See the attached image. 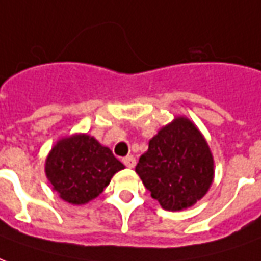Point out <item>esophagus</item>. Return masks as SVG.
<instances>
[{"mask_svg":"<svg viewBox=\"0 0 261 261\" xmlns=\"http://www.w3.org/2000/svg\"><path fill=\"white\" fill-rule=\"evenodd\" d=\"M123 164L126 165L128 168H133L135 165H136V159L133 157V155H126V157H123Z\"/></svg>","mask_w":261,"mask_h":261,"instance_id":"obj_1","label":"esophagus"}]
</instances>
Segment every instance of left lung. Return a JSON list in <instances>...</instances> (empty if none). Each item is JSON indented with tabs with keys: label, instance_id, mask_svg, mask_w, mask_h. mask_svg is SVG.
Instances as JSON below:
<instances>
[{
	"label": "left lung",
	"instance_id": "8db88e82",
	"mask_svg": "<svg viewBox=\"0 0 261 261\" xmlns=\"http://www.w3.org/2000/svg\"><path fill=\"white\" fill-rule=\"evenodd\" d=\"M136 172L163 208L179 211L206 195L214 178V160L195 123L178 117L150 140Z\"/></svg>",
	"mask_w": 261,
	"mask_h": 261
}]
</instances>
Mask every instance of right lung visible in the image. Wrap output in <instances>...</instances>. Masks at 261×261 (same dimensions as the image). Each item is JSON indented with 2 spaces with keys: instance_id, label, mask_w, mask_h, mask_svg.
Listing matches in <instances>:
<instances>
[{
  "instance_id": "obj_1",
  "label": "right lung",
  "mask_w": 261,
  "mask_h": 261,
  "mask_svg": "<svg viewBox=\"0 0 261 261\" xmlns=\"http://www.w3.org/2000/svg\"><path fill=\"white\" fill-rule=\"evenodd\" d=\"M123 168L111 150L85 133L58 140L45 160V175L53 189L72 204L96 199Z\"/></svg>"
}]
</instances>
